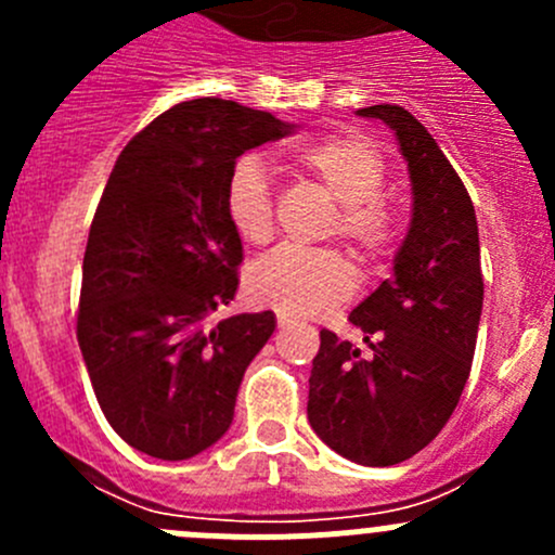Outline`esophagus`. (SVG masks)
<instances>
[{"instance_id": "obj_1", "label": "esophagus", "mask_w": 555, "mask_h": 555, "mask_svg": "<svg viewBox=\"0 0 555 555\" xmlns=\"http://www.w3.org/2000/svg\"><path fill=\"white\" fill-rule=\"evenodd\" d=\"M276 324H279V330H287L289 324H293V319H287V317H279V319H276Z\"/></svg>"}]
</instances>
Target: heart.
Here are the masks:
<instances>
[{
	"label": "heart",
	"instance_id": "heart-1",
	"mask_svg": "<svg viewBox=\"0 0 555 555\" xmlns=\"http://www.w3.org/2000/svg\"><path fill=\"white\" fill-rule=\"evenodd\" d=\"M289 164L322 184L340 204L335 231L367 266L395 249V217L382 201L386 166L378 150L351 133L317 139L289 150ZM225 217L244 244L262 246L273 236V195L266 164L244 155L225 179ZM354 268L333 249H279L246 273V293L255 304L282 317H317L351 298Z\"/></svg>",
	"mask_w": 555,
	"mask_h": 555
}]
</instances>
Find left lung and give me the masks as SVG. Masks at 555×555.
<instances>
[{
    "instance_id": "obj_1",
    "label": "left lung",
    "mask_w": 555,
    "mask_h": 555,
    "mask_svg": "<svg viewBox=\"0 0 555 555\" xmlns=\"http://www.w3.org/2000/svg\"><path fill=\"white\" fill-rule=\"evenodd\" d=\"M395 131L411 173V225L349 322L367 354L322 330L309 378V424L340 456L389 467L438 438L473 367L483 311L475 206L427 128L397 104L357 109Z\"/></svg>"
}]
</instances>
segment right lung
Instances as JSON below:
<instances>
[{
  "instance_id": "1",
  "label": "right lung",
  "mask_w": 555,
  "mask_h": 555,
  "mask_svg": "<svg viewBox=\"0 0 555 555\" xmlns=\"http://www.w3.org/2000/svg\"><path fill=\"white\" fill-rule=\"evenodd\" d=\"M293 122L225 99L173 104L115 160L82 260L77 340L106 422L131 449L179 462L215 446L276 330L236 298L242 238L225 217L238 155Z\"/></svg>"
}]
</instances>
